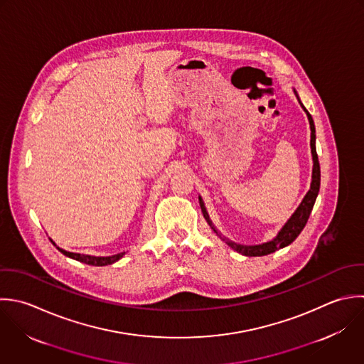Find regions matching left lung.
<instances>
[{
    "label": "left lung",
    "mask_w": 364,
    "mask_h": 364,
    "mask_svg": "<svg viewBox=\"0 0 364 364\" xmlns=\"http://www.w3.org/2000/svg\"><path fill=\"white\" fill-rule=\"evenodd\" d=\"M298 100H299V105L302 106V109L305 110L306 116H308V120H309V124H311V151H312V160H314V168H312V181H311V188L309 191L306 193V196L304 197V200L301 201L299 207L295 210V213L291 215V218L285 223V225L279 230V232L277 234L275 238H272L271 241H267L264 244H258V245H242V244H237L225 237H223L214 227L213 221L210 220V215L207 213V208L204 205V201L201 198V196H198V201H200V207H201V211H203V215L205 218V221L208 223V225L211 227V230L223 240L225 241V244L228 247H231L234 251H237L238 254L241 255H245V257H264V255H268V254H272L281 248H285L288 247L289 244H292L298 235L302 232V230L305 228L306 223H308V218L312 213V208L315 205V201H316V197H318V193H319V187H321V166H319V160H318V153H316V132H315V123H314V119L311 116V113L306 110V107L304 106V103L301 102L299 99V95L298 92L294 89Z\"/></svg>",
    "instance_id": "obj_1"
}]
</instances>
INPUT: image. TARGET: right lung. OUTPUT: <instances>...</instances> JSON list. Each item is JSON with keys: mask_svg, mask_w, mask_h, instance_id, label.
<instances>
[{"mask_svg": "<svg viewBox=\"0 0 364 364\" xmlns=\"http://www.w3.org/2000/svg\"><path fill=\"white\" fill-rule=\"evenodd\" d=\"M50 242L56 247V250L59 252H62L65 257H69L72 259H76L79 262H83L86 265H93V267H105V265H112L114 264L116 261H119L120 258H123V255L126 252H120V254H116V255H110V257H93V255H85V254H75V252H69V251H65L62 248H59L52 240Z\"/></svg>", "mask_w": 364, "mask_h": 364, "instance_id": "right-lung-1", "label": "right lung"}]
</instances>
